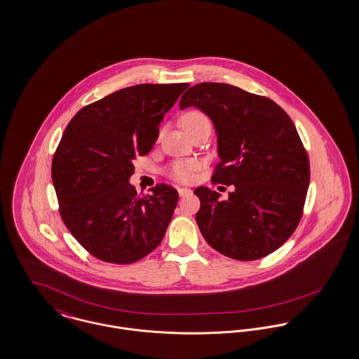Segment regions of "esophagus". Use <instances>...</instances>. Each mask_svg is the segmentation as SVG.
Listing matches in <instances>:
<instances>
[{
    "mask_svg": "<svg viewBox=\"0 0 359 359\" xmlns=\"http://www.w3.org/2000/svg\"><path fill=\"white\" fill-rule=\"evenodd\" d=\"M177 193H179L180 196H186V195L191 194V190L187 189V187H179V189H177Z\"/></svg>",
    "mask_w": 359,
    "mask_h": 359,
    "instance_id": "obj_1",
    "label": "esophagus"
}]
</instances>
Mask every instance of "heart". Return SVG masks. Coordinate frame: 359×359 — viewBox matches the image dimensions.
<instances>
[{
	"instance_id": "1",
	"label": "heart",
	"mask_w": 359,
	"mask_h": 359,
	"mask_svg": "<svg viewBox=\"0 0 359 359\" xmlns=\"http://www.w3.org/2000/svg\"><path fill=\"white\" fill-rule=\"evenodd\" d=\"M210 123L208 116L199 111H187L182 117V126L187 131L196 124ZM198 169V163L194 160H180L173 163L168 169V176L179 183H190L194 179V175Z\"/></svg>"
}]
</instances>
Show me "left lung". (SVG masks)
<instances>
[{"label": "left lung", "instance_id": "obj_1", "mask_svg": "<svg viewBox=\"0 0 359 359\" xmlns=\"http://www.w3.org/2000/svg\"><path fill=\"white\" fill-rule=\"evenodd\" d=\"M215 123L220 163L213 184H233L226 201L208 187L195 216L205 241L221 254L239 259L264 258L284 245L304 215L310 163L295 124L268 97L225 83H199L180 100Z\"/></svg>", "mask_w": 359, "mask_h": 359}]
</instances>
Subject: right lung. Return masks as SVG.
I'll return each mask as SVG.
<instances>
[{"label":"right lung","instance_id":"1","mask_svg":"<svg viewBox=\"0 0 359 359\" xmlns=\"http://www.w3.org/2000/svg\"><path fill=\"white\" fill-rule=\"evenodd\" d=\"M189 86L121 88L68 123L53 156L52 180L61 219L93 257L126 265L161 243L177 190L160 183L140 195L128 182L134 160L151 150L164 114Z\"/></svg>","mask_w":359,"mask_h":359}]
</instances>
